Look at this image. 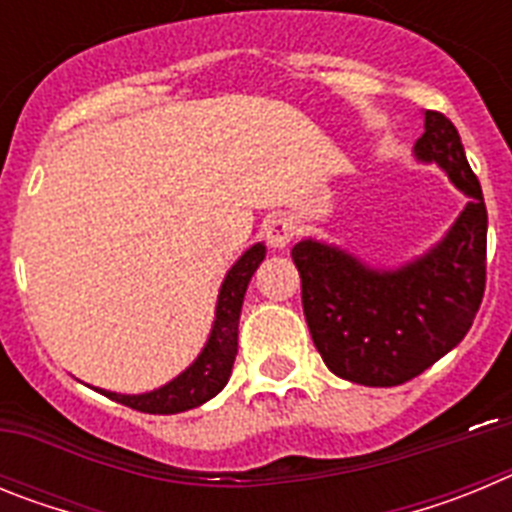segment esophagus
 <instances>
[{"label":"esophagus","mask_w":512,"mask_h":512,"mask_svg":"<svg viewBox=\"0 0 512 512\" xmlns=\"http://www.w3.org/2000/svg\"><path fill=\"white\" fill-rule=\"evenodd\" d=\"M264 233H266V243H269L271 248H284L289 246L292 238H295V223H292L289 217H274V220L266 223Z\"/></svg>","instance_id":"34e87169"}]
</instances>
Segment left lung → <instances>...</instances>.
Segmentation results:
<instances>
[{"label":"left lung","mask_w":512,"mask_h":512,"mask_svg":"<svg viewBox=\"0 0 512 512\" xmlns=\"http://www.w3.org/2000/svg\"><path fill=\"white\" fill-rule=\"evenodd\" d=\"M415 158L441 166L469 197L436 248L390 271L312 238L292 248L312 343L336 377L366 387L423 374L467 336L485 297V197L449 117L425 110Z\"/></svg>","instance_id":"obj_1"}]
</instances>
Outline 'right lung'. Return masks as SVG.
Here are the masks:
<instances>
[{"label":"right lung","mask_w":512,"mask_h":512,"mask_svg":"<svg viewBox=\"0 0 512 512\" xmlns=\"http://www.w3.org/2000/svg\"><path fill=\"white\" fill-rule=\"evenodd\" d=\"M264 256V243H256L228 271V277L220 287V295H217L215 323H212L210 338L187 372H182L158 390L146 392V395H117V392L107 390L97 392L120 402L125 408L151 415L184 413V410H192L202 402L212 400L228 384L230 372H233V361L238 354V320H241L243 297H246L253 271L259 269Z\"/></svg>","instance_id":"obj_1"}]
</instances>
